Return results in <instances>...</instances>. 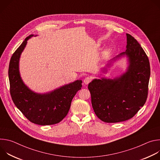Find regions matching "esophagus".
Returning <instances> with one entry per match:
<instances>
[{
  "label": "esophagus",
  "mask_w": 160,
  "mask_h": 160,
  "mask_svg": "<svg viewBox=\"0 0 160 160\" xmlns=\"http://www.w3.org/2000/svg\"><path fill=\"white\" fill-rule=\"evenodd\" d=\"M91 80H92V78L91 77H86L83 80V82L85 85H88L91 82Z\"/></svg>",
  "instance_id": "obj_1"
}]
</instances>
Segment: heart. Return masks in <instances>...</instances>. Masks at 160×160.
<instances>
[{"mask_svg": "<svg viewBox=\"0 0 160 160\" xmlns=\"http://www.w3.org/2000/svg\"><path fill=\"white\" fill-rule=\"evenodd\" d=\"M110 51H111V49H110L109 48H107V49H104V50L103 51V52H102V58H104L105 56H106L109 54V52H110Z\"/></svg>", "mask_w": 160, "mask_h": 160, "instance_id": "heart-1", "label": "heart"}]
</instances>
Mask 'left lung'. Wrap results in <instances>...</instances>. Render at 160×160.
Returning a JSON list of instances; mask_svg holds the SVG:
<instances>
[{"instance_id": "obj_1", "label": "left lung", "mask_w": 160, "mask_h": 160, "mask_svg": "<svg viewBox=\"0 0 160 160\" xmlns=\"http://www.w3.org/2000/svg\"><path fill=\"white\" fill-rule=\"evenodd\" d=\"M126 51L109 60L100 70L99 79L90 82L88 88L96 116L106 123L132 118L144 105L148 93L150 65L144 51L132 35L127 33ZM126 57V72L114 78L101 77L116 61Z\"/></svg>"}]
</instances>
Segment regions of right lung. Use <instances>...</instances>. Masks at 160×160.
I'll use <instances>...</instances> for the list:
<instances>
[{
	"mask_svg": "<svg viewBox=\"0 0 160 160\" xmlns=\"http://www.w3.org/2000/svg\"><path fill=\"white\" fill-rule=\"evenodd\" d=\"M30 35L12 54L9 66L10 92L15 106L31 122L49 125L60 122L69 111L72 101L82 87L81 80L62 85L46 93L31 90L22 80L19 72V59Z\"/></svg>",
	"mask_w": 160,
	"mask_h": 160,
	"instance_id": "obj_1",
	"label": "right lung"
}]
</instances>
